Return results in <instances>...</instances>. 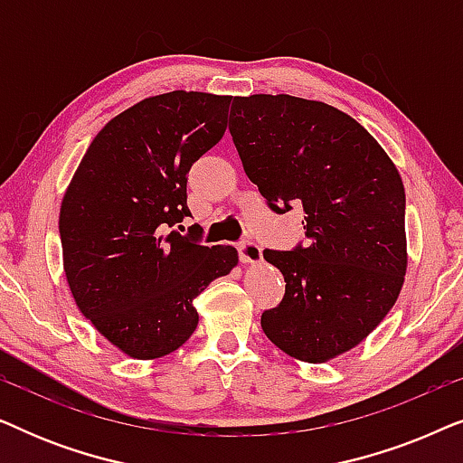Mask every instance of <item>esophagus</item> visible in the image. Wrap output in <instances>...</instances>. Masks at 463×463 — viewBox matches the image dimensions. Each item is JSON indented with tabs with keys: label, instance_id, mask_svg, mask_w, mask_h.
Wrapping results in <instances>:
<instances>
[{
	"label": "esophagus",
	"instance_id": "34e87169",
	"mask_svg": "<svg viewBox=\"0 0 463 463\" xmlns=\"http://www.w3.org/2000/svg\"><path fill=\"white\" fill-rule=\"evenodd\" d=\"M238 255L242 263H259L263 259V250L257 242H252V240L246 238L242 242H238Z\"/></svg>",
	"mask_w": 463,
	"mask_h": 463
}]
</instances>
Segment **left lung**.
I'll return each mask as SVG.
<instances>
[{
  "mask_svg": "<svg viewBox=\"0 0 463 463\" xmlns=\"http://www.w3.org/2000/svg\"><path fill=\"white\" fill-rule=\"evenodd\" d=\"M230 122L244 173L271 211H303L306 244L263 250L287 282L261 314L263 333L288 356L325 363L358 345L401 293V175L356 119L318 100L236 97Z\"/></svg>",
  "mask_w": 463,
  "mask_h": 463,
  "instance_id": "8db88e82",
  "label": "left lung"
}]
</instances>
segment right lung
<instances>
[{"instance_id": "right-lung-1", "label": "right lung", "mask_w": 463, "mask_h": 463, "mask_svg": "<svg viewBox=\"0 0 463 463\" xmlns=\"http://www.w3.org/2000/svg\"><path fill=\"white\" fill-rule=\"evenodd\" d=\"M232 97L175 90L119 113L94 137L61 206L73 299L132 358L175 352L198 326L194 299L238 263L233 246L176 232L187 173L225 135Z\"/></svg>"}]
</instances>
